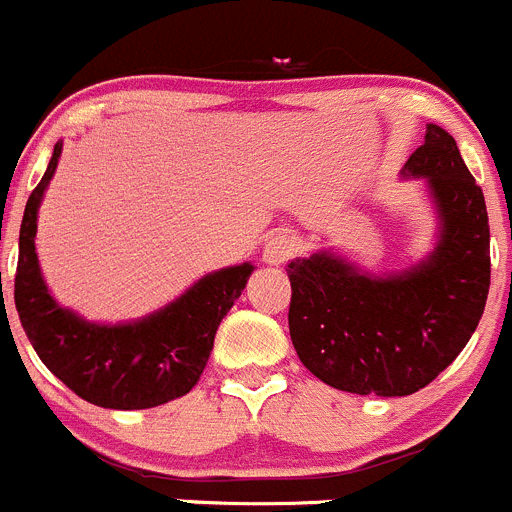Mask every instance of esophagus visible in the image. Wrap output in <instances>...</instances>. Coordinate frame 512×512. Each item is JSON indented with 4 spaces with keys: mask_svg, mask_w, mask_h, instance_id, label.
I'll use <instances>...</instances> for the list:
<instances>
[{
    "mask_svg": "<svg viewBox=\"0 0 512 512\" xmlns=\"http://www.w3.org/2000/svg\"><path fill=\"white\" fill-rule=\"evenodd\" d=\"M296 251H299V241H296L291 233L279 231V233H274L269 241H266L264 261L271 266H279V264H284V261L294 259Z\"/></svg>",
    "mask_w": 512,
    "mask_h": 512,
    "instance_id": "34e87169",
    "label": "esophagus"
}]
</instances>
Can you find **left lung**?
Wrapping results in <instances>:
<instances>
[{
  "mask_svg": "<svg viewBox=\"0 0 512 512\" xmlns=\"http://www.w3.org/2000/svg\"><path fill=\"white\" fill-rule=\"evenodd\" d=\"M405 168L427 178L442 218L430 259L389 279L362 276L332 253L286 266L296 354L342 392L405 397L427 387L470 342L488 299V208L455 138L427 125Z\"/></svg>",
  "mask_w": 512,
  "mask_h": 512,
  "instance_id": "left-lung-1",
  "label": "left lung"
}]
</instances>
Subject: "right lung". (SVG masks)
Segmentation results:
<instances>
[{"label": "right lung", "mask_w": 512, "mask_h": 512, "mask_svg": "<svg viewBox=\"0 0 512 512\" xmlns=\"http://www.w3.org/2000/svg\"><path fill=\"white\" fill-rule=\"evenodd\" d=\"M60 153L62 143H57L19 228L14 306L24 334L42 364L77 397L97 407L148 410L183 397L201 379L218 324L241 296L253 266L241 264L208 274L178 301L135 324L97 326L82 321L55 304L34 253L37 208Z\"/></svg>", "instance_id": "right-lung-1"}]
</instances>
